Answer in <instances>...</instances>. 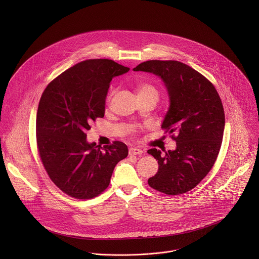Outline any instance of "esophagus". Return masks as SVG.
I'll list each match as a JSON object with an SVG mask.
<instances>
[{
	"label": "esophagus",
	"instance_id": "34e87169",
	"mask_svg": "<svg viewBox=\"0 0 259 259\" xmlns=\"http://www.w3.org/2000/svg\"><path fill=\"white\" fill-rule=\"evenodd\" d=\"M144 153V151L140 148H130L128 149V154L130 155H139V154H142Z\"/></svg>",
	"mask_w": 259,
	"mask_h": 259
}]
</instances>
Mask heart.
Returning a JSON list of instances; mask_svg holds the SVG:
<instances>
[{"mask_svg":"<svg viewBox=\"0 0 259 259\" xmlns=\"http://www.w3.org/2000/svg\"><path fill=\"white\" fill-rule=\"evenodd\" d=\"M146 94H154L157 96V90L149 83H142L139 87V95H146Z\"/></svg>","mask_w":259,"mask_h":259,"instance_id":"heart-1","label":"heart"}]
</instances>
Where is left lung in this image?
<instances>
[{"label": "left lung", "instance_id": "8db88e82", "mask_svg": "<svg viewBox=\"0 0 259 259\" xmlns=\"http://www.w3.org/2000/svg\"><path fill=\"white\" fill-rule=\"evenodd\" d=\"M134 71L152 73L163 80L170 106L161 128L177 134L171 136L175 150L148 149L158 163L148 185L167 195L183 194L206 177L218 158L225 122L221 97L204 75L179 61H147Z\"/></svg>", "mask_w": 259, "mask_h": 259}]
</instances>
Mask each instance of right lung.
<instances>
[{
    "instance_id": "right-lung-1",
    "label": "right lung",
    "mask_w": 259,
    "mask_h": 259,
    "mask_svg": "<svg viewBox=\"0 0 259 259\" xmlns=\"http://www.w3.org/2000/svg\"><path fill=\"white\" fill-rule=\"evenodd\" d=\"M128 71L112 60H85L54 78L40 97L36 119L39 158L51 181L71 197L100 195L116 163L127 156L123 143L102 148L89 144L85 133L105 115L112 77Z\"/></svg>"
}]
</instances>
